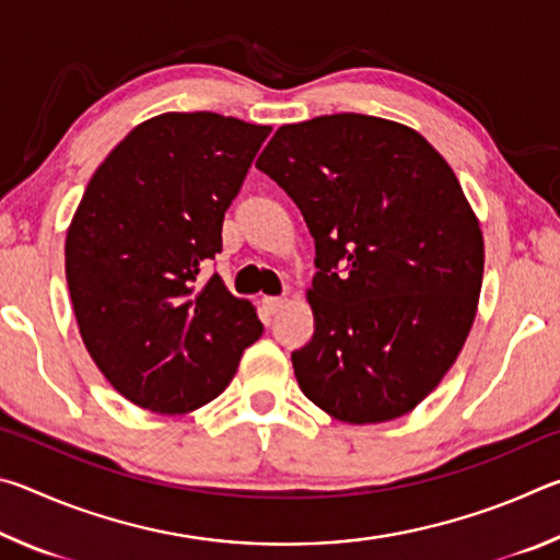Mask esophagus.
Returning <instances> with one entry per match:
<instances>
[{
  "label": "esophagus",
  "mask_w": 560,
  "mask_h": 560,
  "mask_svg": "<svg viewBox=\"0 0 560 560\" xmlns=\"http://www.w3.org/2000/svg\"><path fill=\"white\" fill-rule=\"evenodd\" d=\"M264 308H267V314H277V311L283 306V299L281 296H264Z\"/></svg>",
  "instance_id": "esophagus-1"
}]
</instances>
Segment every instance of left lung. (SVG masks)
Here are the masks:
<instances>
[{
	"label": "left lung",
	"instance_id": "left-lung-1",
	"mask_svg": "<svg viewBox=\"0 0 560 560\" xmlns=\"http://www.w3.org/2000/svg\"><path fill=\"white\" fill-rule=\"evenodd\" d=\"M257 167L316 242V328L299 387L350 424L395 420L457 360L477 311L485 240L452 167L400 122L336 113L281 126Z\"/></svg>",
	"mask_w": 560,
	"mask_h": 560
}]
</instances>
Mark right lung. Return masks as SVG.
Here are the masks:
<instances>
[{
	"label": "right lung",
	"mask_w": 560,
	"mask_h": 560,
	"mask_svg": "<svg viewBox=\"0 0 560 560\" xmlns=\"http://www.w3.org/2000/svg\"><path fill=\"white\" fill-rule=\"evenodd\" d=\"M271 132L217 113L140 122L93 173L66 234V281L93 363L145 410L220 395L264 326L200 271L222 252L226 207Z\"/></svg>",
	"instance_id": "right-lung-1"
}]
</instances>
